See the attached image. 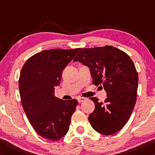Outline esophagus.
Listing matches in <instances>:
<instances>
[{"mask_svg":"<svg viewBox=\"0 0 155 155\" xmlns=\"http://www.w3.org/2000/svg\"><path fill=\"white\" fill-rule=\"evenodd\" d=\"M85 100H86V98L80 97V98H78V103H81L83 101H85Z\"/></svg>","mask_w":155,"mask_h":155,"instance_id":"obj_1","label":"esophagus"}]
</instances>
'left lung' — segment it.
Segmentation results:
<instances>
[{
	"label": "left lung",
	"instance_id": "left-lung-1",
	"mask_svg": "<svg viewBox=\"0 0 155 155\" xmlns=\"http://www.w3.org/2000/svg\"><path fill=\"white\" fill-rule=\"evenodd\" d=\"M90 68L94 85L105 89V101L90 99L95 104L88 119L96 131L104 135L116 133L123 128L133 111L137 101L138 73L126 52L113 46L83 48L74 61Z\"/></svg>",
	"mask_w": 155,
	"mask_h": 155
}]
</instances>
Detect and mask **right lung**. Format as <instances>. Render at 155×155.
Masks as SVG:
<instances>
[{
	"instance_id": "obj_1",
	"label": "right lung",
	"mask_w": 155,
	"mask_h": 155,
	"mask_svg": "<svg viewBox=\"0 0 155 155\" xmlns=\"http://www.w3.org/2000/svg\"><path fill=\"white\" fill-rule=\"evenodd\" d=\"M81 48L43 50L29 58L18 81L23 110L35 132L43 138L57 141L67 134L77 99L54 96L62 72Z\"/></svg>"
}]
</instances>
